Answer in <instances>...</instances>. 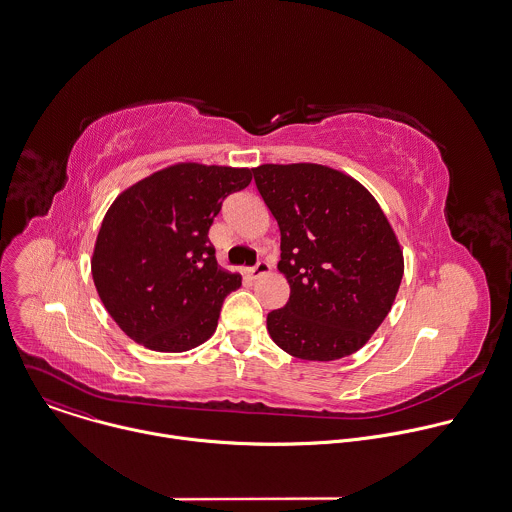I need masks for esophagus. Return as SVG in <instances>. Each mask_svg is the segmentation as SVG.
<instances>
[{
    "label": "esophagus",
    "instance_id": "obj_1",
    "mask_svg": "<svg viewBox=\"0 0 512 512\" xmlns=\"http://www.w3.org/2000/svg\"><path fill=\"white\" fill-rule=\"evenodd\" d=\"M271 271V265L267 263V261H259L255 267H249L247 269V275L251 277V279H259V277H263L265 273H269Z\"/></svg>",
    "mask_w": 512,
    "mask_h": 512
}]
</instances>
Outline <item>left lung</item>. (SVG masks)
I'll return each instance as SVG.
<instances>
[{
  "mask_svg": "<svg viewBox=\"0 0 512 512\" xmlns=\"http://www.w3.org/2000/svg\"><path fill=\"white\" fill-rule=\"evenodd\" d=\"M255 185L281 231L277 269L291 287L267 315L271 339L305 361L359 351L389 315L403 251L375 197L353 177L315 163L259 165Z\"/></svg>",
  "mask_w": 512,
  "mask_h": 512,
  "instance_id": "1",
  "label": "left lung"
}]
</instances>
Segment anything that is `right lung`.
<instances>
[{
  "instance_id": "right-lung-1",
  "label": "right lung",
  "mask_w": 512,
  "mask_h": 512,
  "mask_svg": "<svg viewBox=\"0 0 512 512\" xmlns=\"http://www.w3.org/2000/svg\"><path fill=\"white\" fill-rule=\"evenodd\" d=\"M251 169L179 163L123 191L103 217L91 259L107 313L135 343L183 353L217 329L241 275L217 265L209 227Z\"/></svg>"
}]
</instances>
